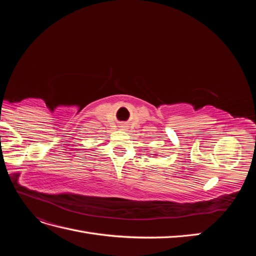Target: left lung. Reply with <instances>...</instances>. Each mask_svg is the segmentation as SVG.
<instances>
[{
    "mask_svg": "<svg viewBox=\"0 0 256 256\" xmlns=\"http://www.w3.org/2000/svg\"><path fill=\"white\" fill-rule=\"evenodd\" d=\"M156 156H157V154H156Z\"/></svg>",
    "mask_w": 256,
    "mask_h": 256,
    "instance_id": "1",
    "label": "left lung"
}]
</instances>
